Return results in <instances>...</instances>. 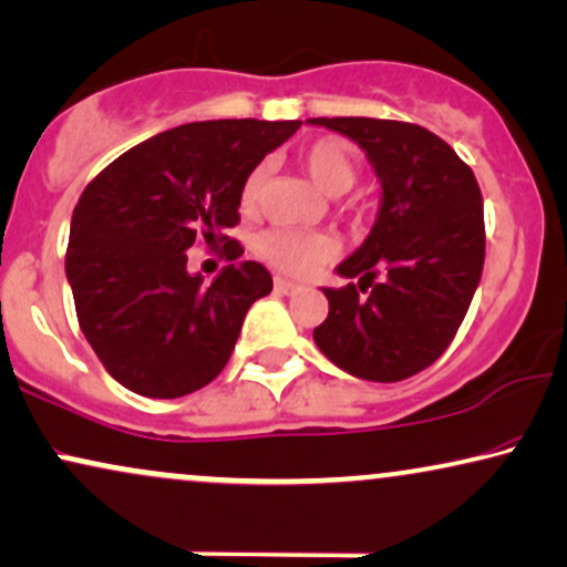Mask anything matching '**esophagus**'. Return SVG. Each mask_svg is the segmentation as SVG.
<instances>
[{"mask_svg":"<svg viewBox=\"0 0 567 567\" xmlns=\"http://www.w3.org/2000/svg\"><path fill=\"white\" fill-rule=\"evenodd\" d=\"M275 290L282 292V296H296V292H300L303 288L296 282H290V279H285V277H275Z\"/></svg>","mask_w":567,"mask_h":567,"instance_id":"34e87169","label":"esophagus"}]
</instances>
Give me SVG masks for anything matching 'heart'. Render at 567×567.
Returning <instances> with one entry per match:
<instances>
[{"label":"heart","mask_w":567,"mask_h":567,"mask_svg":"<svg viewBox=\"0 0 567 567\" xmlns=\"http://www.w3.org/2000/svg\"><path fill=\"white\" fill-rule=\"evenodd\" d=\"M300 164L311 175V181L329 196H340L350 190L358 181V162L350 148L337 138H319L300 152ZM264 181H267V167L256 164L248 172L246 183L240 190V206L246 212L259 206ZM259 256L271 267L292 277L313 275L321 264L334 256V240L327 233H303L275 227L259 238Z\"/></svg>","instance_id":"1"}]
</instances>
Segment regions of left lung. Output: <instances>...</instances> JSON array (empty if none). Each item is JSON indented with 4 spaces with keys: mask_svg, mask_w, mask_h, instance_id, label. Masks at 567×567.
<instances>
[{
    "mask_svg": "<svg viewBox=\"0 0 567 567\" xmlns=\"http://www.w3.org/2000/svg\"><path fill=\"white\" fill-rule=\"evenodd\" d=\"M353 138L382 181L374 230L324 288L313 340L334 367L400 382L432 367L468 313L484 269V204L474 169L426 127L400 120L313 117Z\"/></svg>",
    "mask_w": 567,
    "mask_h": 567,
    "instance_id": "8db88e82",
    "label": "left lung"
}]
</instances>
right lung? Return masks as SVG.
Listing matches in <instances>:
<instances>
[{"label": "right lung", "mask_w": 567, "mask_h": 567, "mask_svg": "<svg viewBox=\"0 0 567 567\" xmlns=\"http://www.w3.org/2000/svg\"><path fill=\"white\" fill-rule=\"evenodd\" d=\"M300 120H206L138 143L99 172L78 198L64 271L78 324L102 367L146 398H183L230 361L254 300L271 292L259 261L235 264L225 235L240 221L248 172ZM223 246L230 268L206 286L184 250Z\"/></svg>", "instance_id": "1"}]
</instances>
